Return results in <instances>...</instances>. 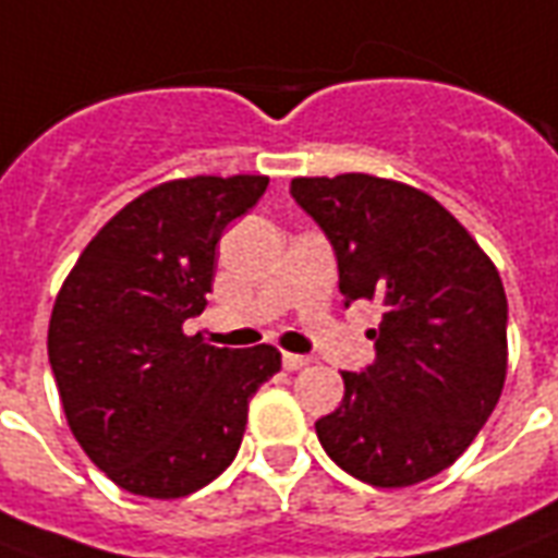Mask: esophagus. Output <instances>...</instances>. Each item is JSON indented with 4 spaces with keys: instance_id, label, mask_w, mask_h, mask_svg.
<instances>
[{
    "instance_id": "obj_1",
    "label": "esophagus",
    "mask_w": 558,
    "mask_h": 558,
    "mask_svg": "<svg viewBox=\"0 0 558 558\" xmlns=\"http://www.w3.org/2000/svg\"><path fill=\"white\" fill-rule=\"evenodd\" d=\"M282 365L288 372H300V368H306L308 356H300V353H284Z\"/></svg>"
}]
</instances>
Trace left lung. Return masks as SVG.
Here are the masks:
<instances>
[{
  "label": "left lung",
  "mask_w": 558,
  "mask_h": 558,
  "mask_svg": "<svg viewBox=\"0 0 558 558\" xmlns=\"http://www.w3.org/2000/svg\"><path fill=\"white\" fill-rule=\"evenodd\" d=\"M291 195L327 231L344 306L368 300L384 312L368 329L374 365L341 372V404L315 422L320 446L365 485H418L461 458L502 396L499 270L416 186L348 172L294 178Z\"/></svg>",
  "instance_id": "8db88e82"
}]
</instances>
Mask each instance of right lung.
<instances>
[{
	"mask_svg": "<svg viewBox=\"0 0 558 558\" xmlns=\"http://www.w3.org/2000/svg\"><path fill=\"white\" fill-rule=\"evenodd\" d=\"M270 184L195 174L118 210L62 282L47 353L73 437L136 496L181 499L240 449L250 398L282 368L274 344L214 348L186 336L217 270V243Z\"/></svg>",
	"mask_w": 558,
	"mask_h": 558,
	"instance_id": "right-lung-1",
	"label": "right lung"
}]
</instances>
